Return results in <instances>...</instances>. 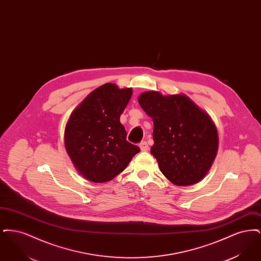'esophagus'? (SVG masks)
<instances>
[{
	"instance_id": "1",
	"label": "esophagus",
	"mask_w": 261,
	"mask_h": 261,
	"mask_svg": "<svg viewBox=\"0 0 261 261\" xmlns=\"http://www.w3.org/2000/svg\"><path fill=\"white\" fill-rule=\"evenodd\" d=\"M139 147H140V149H141L142 151H147L149 149V145H148L147 142H141L139 144Z\"/></svg>"
}]
</instances>
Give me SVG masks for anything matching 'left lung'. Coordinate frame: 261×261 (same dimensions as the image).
<instances>
[{
  "instance_id": "1",
  "label": "left lung",
  "mask_w": 261,
  "mask_h": 261,
  "mask_svg": "<svg viewBox=\"0 0 261 261\" xmlns=\"http://www.w3.org/2000/svg\"><path fill=\"white\" fill-rule=\"evenodd\" d=\"M139 103L153 121V146L162 174L177 186L199 182L211 169L218 135L211 116L185 95L163 96L149 91Z\"/></svg>"
}]
</instances>
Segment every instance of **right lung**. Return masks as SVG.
Listing matches in <instances>:
<instances>
[{
	"mask_svg": "<svg viewBox=\"0 0 261 261\" xmlns=\"http://www.w3.org/2000/svg\"><path fill=\"white\" fill-rule=\"evenodd\" d=\"M132 94L131 88L103 84L88 95L66 123V151L78 172L91 182L112 180L140 151L126 140L119 120Z\"/></svg>",
	"mask_w": 261,
	"mask_h": 261,
	"instance_id": "right-lung-1",
	"label": "right lung"
}]
</instances>
